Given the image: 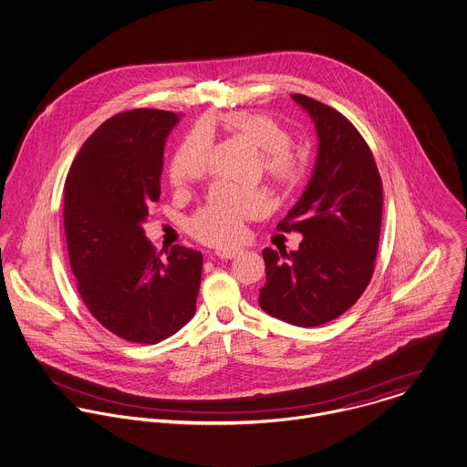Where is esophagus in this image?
I'll return each instance as SVG.
<instances>
[{
  "label": "esophagus",
  "mask_w": 467,
  "mask_h": 467,
  "mask_svg": "<svg viewBox=\"0 0 467 467\" xmlns=\"http://www.w3.org/2000/svg\"><path fill=\"white\" fill-rule=\"evenodd\" d=\"M241 254L237 248H219V250H215V256L217 258H221V260H232V258H235L237 254Z\"/></svg>",
  "instance_id": "34e87169"
}]
</instances>
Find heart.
Instances as JSON below:
<instances>
[{"mask_svg": "<svg viewBox=\"0 0 467 467\" xmlns=\"http://www.w3.org/2000/svg\"><path fill=\"white\" fill-rule=\"evenodd\" d=\"M223 125L260 150L262 170L280 189L296 185L303 162L293 150V133L278 119L254 112H228ZM211 161V137L207 128H194L176 148L170 164L172 185H183L202 178ZM265 196L248 187L219 183L207 202L189 221V232L205 244L226 246L241 239L243 224L265 211Z\"/></svg>", "mask_w": 467, "mask_h": 467, "instance_id": "obj_1", "label": "heart"}]
</instances>
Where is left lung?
<instances>
[{
	"label": "left lung",
	"instance_id": "8db88e82",
	"mask_svg": "<svg viewBox=\"0 0 467 467\" xmlns=\"http://www.w3.org/2000/svg\"><path fill=\"white\" fill-rule=\"evenodd\" d=\"M314 119L317 161L296 205L278 223L299 232L297 252L265 248L264 312L296 327L334 321L362 296L371 282L382 226V178L375 157L336 109L293 94Z\"/></svg>",
	"mask_w": 467,
	"mask_h": 467
}]
</instances>
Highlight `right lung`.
I'll return each instance as SVG.
<instances>
[{
  "label": "right lung",
  "instance_id": "obj_1",
  "mask_svg": "<svg viewBox=\"0 0 467 467\" xmlns=\"http://www.w3.org/2000/svg\"><path fill=\"white\" fill-rule=\"evenodd\" d=\"M178 116L135 109L107 119L80 148L64 183L71 271L88 312L139 344L176 334L196 312L203 254L174 244L161 258L142 223L161 198L164 144Z\"/></svg>",
  "mask_w": 467,
  "mask_h": 467
}]
</instances>
